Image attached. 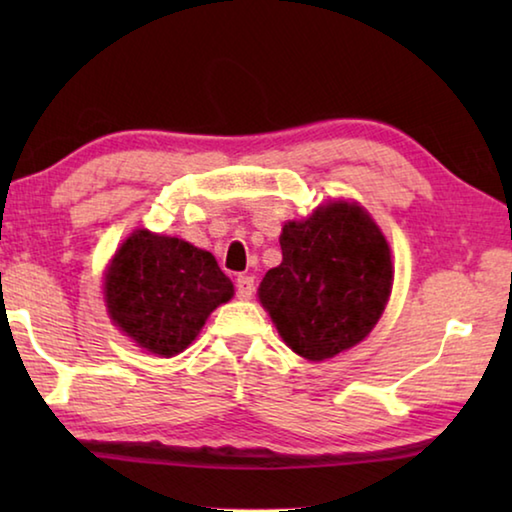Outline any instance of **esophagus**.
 Segmentation results:
<instances>
[{"label": "esophagus", "mask_w": 512, "mask_h": 512, "mask_svg": "<svg viewBox=\"0 0 512 512\" xmlns=\"http://www.w3.org/2000/svg\"><path fill=\"white\" fill-rule=\"evenodd\" d=\"M255 293V280L250 275H239L237 277V298L239 300H248L253 298Z\"/></svg>", "instance_id": "esophagus-1"}]
</instances>
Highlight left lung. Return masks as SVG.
<instances>
[{
    "instance_id": "8db88e82",
    "label": "left lung",
    "mask_w": 512,
    "mask_h": 512,
    "mask_svg": "<svg viewBox=\"0 0 512 512\" xmlns=\"http://www.w3.org/2000/svg\"><path fill=\"white\" fill-rule=\"evenodd\" d=\"M282 264L259 284V300L289 348L323 361L366 339L393 287L391 250L354 203H329L280 237Z\"/></svg>"
}]
</instances>
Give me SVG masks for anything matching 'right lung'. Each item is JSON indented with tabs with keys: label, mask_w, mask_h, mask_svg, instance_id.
<instances>
[{
	"label": "right lung",
	"mask_w": 512,
	"mask_h": 512,
	"mask_svg": "<svg viewBox=\"0 0 512 512\" xmlns=\"http://www.w3.org/2000/svg\"><path fill=\"white\" fill-rule=\"evenodd\" d=\"M232 293L235 287L212 253L149 230L133 232L106 273L110 318L160 357L183 352Z\"/></svg>",
	"instance_id": "add662e5"
}]
</instances>
